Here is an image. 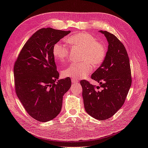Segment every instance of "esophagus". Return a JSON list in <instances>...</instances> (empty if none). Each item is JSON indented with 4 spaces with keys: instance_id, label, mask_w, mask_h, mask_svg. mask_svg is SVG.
Instances as JSON below:
<instances>
[{
    "instance_id": "1",
    "label": "esophagus",
    "mask_w": 148,
    "mask_h": 148,
    "mask_svg": "<svg viewBox=\"0 0 148 148\" xmlns=\"http://www.w3.org/2000/svg\"><path fill=\"white\" fill-rule=\"evenodd\" d=\"M71 82H72L73 84H77V83H78V80L77 78H72L71 79Z\"/></svg>"
}]
</instances>
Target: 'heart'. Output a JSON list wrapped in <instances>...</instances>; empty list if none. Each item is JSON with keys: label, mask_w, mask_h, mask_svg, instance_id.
I'll return each mask as SVG.
<instances>
[{"label": "heart", "mask_w": 148, "mask_h": 148, "mask_svg": "<svg viewBox=\"0 0 148 148\" xmlns=\"http://www.w3.org/2000/svg\"><path fill=\"white\" fill-rule=\"evenodd\" d=\"M71 48L82 49L81 63H73L64 69L62 75L65 78H83L91 73L92 66H99L104 62L107 55V48L104 44L97 41L90 34L78 33L70 36L66 39ZM52 53L58 63L65 62L69 57V47L61 42H57L53 46Z\"/></svg>", "instance_id": "1"}]
</instances>
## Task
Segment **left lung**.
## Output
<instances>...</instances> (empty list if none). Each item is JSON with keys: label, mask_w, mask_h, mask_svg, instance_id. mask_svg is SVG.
<instances>
[{"label": "left lung", "mask_w": 148, "mask_h": 148, "mask_svg": "<svg viewBox=\"0 0 148 148\" xmlns=\"http://www.w3.org/2000/svg\"><path fill=\"white\" fill-rule=\"evenodd\" d=\"M109 42L106 59L91 79L99 83L101 91L86 80L80 82L85 110L97 120L110 118L122 107L132 85L129 57L123 43L113 34L100 31ZM97 89H98L97 87Z\"/></svg>", "instance_id": "8db88e82"}]
</instances>
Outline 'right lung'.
Instances as JSON below:
<instances>
[{"label": "right lung", "mask_w": 148, "mask_h": 148, "mask_svg": "<svg viewBox=\"0 0 148 148\" xmlns=\"http://www.w3.org/2000/svg\"><path fill=\"white\" fill-rule=\"evenodd\" d=\"M70 31L41 28L26 42L13 66L16 95L28 114L46 122L60 113L64 94L71 87L70 78L56 80L59 73L52 53L53 45Z\"/></svg>", "instance_id": "right-lung-1"}]
</instances>
